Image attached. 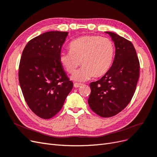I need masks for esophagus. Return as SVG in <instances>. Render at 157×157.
Returning a JSON list of instances; mask_svg holds the SVG:
<instances>
[{"mask_svg":"<svg viewBox=\"0 0 157 157\" xmlns=\"http://www.w3.org/2000/svg\"><path fill=\"white\" fill-rule=\"evenodd\" d=\"M80 86H82L81 84H79V83H74V87L75 88H78Z\"/></svg>","mask_w":157,"mask_h":157,"instance_id":"esophagus-1","label":"esophagus"}]
</instances>
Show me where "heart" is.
I'll use <instances>...</instances> for the list:
<instances>
[{"instance_id": "heart-1", "label": "heart", "mask_w": 157, "mask_h": 157, "mask_svg": "<svg viewBox=\"0 0 157 157\" xmlns=\"http://www.w3.org/2000/svg\"><path fill=\"white\" fill-rule=\"evenodd\" d=\"M69 52L59 54L61 63L69 73L75 72L80 64L81 69L73 75L76 81L84 82L94 76L101 77L111 68L115 54V46L111 39L96 35L80 36L71 42Z\"/></svg>"}]
</instances>
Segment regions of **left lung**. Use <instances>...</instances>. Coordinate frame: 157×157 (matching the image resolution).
Listing matches in <instances>:
<instances>
[{
  "instance_id": "obj_1",
  "label": "left lung",
  "mask_w": 157,
  "mask_h": 157,
  "mask_svg": "<svg viewBox=\"0 0 157 157\" xmlns=\"http://www.w3.org/2000/svg\"><path fill=\"white\" fill-rule=\"evenodd\" d=\"M115 46L111 67L96 82L90 84V107L101 117H111L122 111L136 91L140 77V61L132 42L115 33L105 32Z\"/></svg>"
}]
</instances>
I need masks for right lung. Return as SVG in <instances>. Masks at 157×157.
Segmentation results:
<instances>
[{"instance_id":"obj_1","label":"right lung","mask_w":157,"mask_h":157,"mask_svg":"<svg viewBox=\"0 0 157 157\" xmlns=\"http://www.w3.org/2000/svg\"><path fill=\"white\" fill-rule=\"evenodd\" d=\"M67 32L48 31L28 42L19 66V82L27 104L44 119L55 116L72 90L59 61Z\"/></svg>"}]
</instances>
